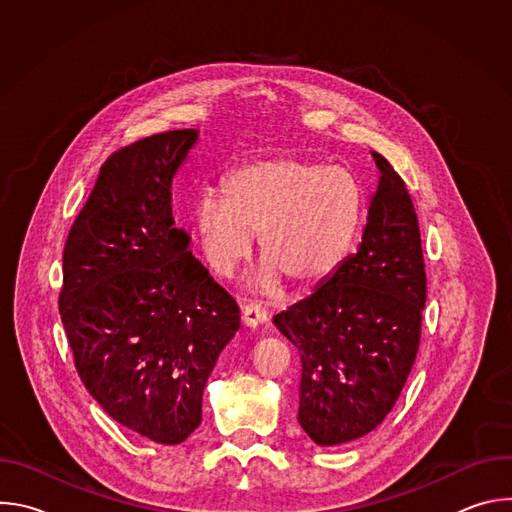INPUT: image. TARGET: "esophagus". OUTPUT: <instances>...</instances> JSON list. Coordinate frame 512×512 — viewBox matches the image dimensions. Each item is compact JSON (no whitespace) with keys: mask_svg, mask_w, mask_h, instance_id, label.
I'll use <instances>...</instances> for the list:
<instances>
[{"mask_svg":"<svg viewBox=\"0 0 512 512\" xmlns=\"http://www.w3.org/2000/svg\"><path fill=\"white\" fill-rule=\"evenodd\" d=\"M267 322V310L257 304V302H251L243 308V324L249 326V328H259Z\"/></svg>","mask_w":512,"mask_h":512,"instance_id":"esophagus-1","label":"esophagus"}]
</instances>
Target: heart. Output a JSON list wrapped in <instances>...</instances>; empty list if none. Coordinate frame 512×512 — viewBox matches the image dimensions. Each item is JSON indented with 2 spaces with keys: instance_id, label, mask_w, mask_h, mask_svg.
<instances>
[{
  "instance_id": "heart-1",
  "label": "heart",
  "mask_w": 512,
  "mask_h": 512,
  "mask_svg": "<svg viewBox=\"0 0 512 512\" xmlns=\"http://www.w3.org/2000/svg\"><path fill=\"white\" fill-rule=\"evenodd\" d=\"M221 196H200L192 221L208 265L231 275L259 235L265 259L255 287L294 291L326 283L350 257L362 225V188L340 166L275 154L233 170Z\"/></svg>"
}]
</instances>
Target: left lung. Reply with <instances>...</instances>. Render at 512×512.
<instances>
[{
    "label": "left lung",
    "instance_id": "left-lung-1",
    "mask_svg": "<svg viewBox=\"0 0 512 512\" xmlns=\"http://www.w3.org/2000/svg\"><path fill=\"white\" fill-rule=\"evenodd\" d=\"M381 172L354 255L306 300L273 316L302 358L298 421L318 446L373 431L397 403L417 356L425 263L405 182Z\"/></svg>",
    "mask_w": 512,
    "mask_h": 512
}]
</instances>
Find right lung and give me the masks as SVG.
Returning a JSON list of instances; mask_svg holds the SVG:
<instances>
[{"label": "right lung", "instance_id": "add662e5", "mask_svg": "<svg viewBox=\"0 0 512 512\" xmlns=\"http://www.w3.org/2000/svg\"><path fill=\"white\" fill-rule=\"evenodd\" d=\"M198 129L115 152L62 255L60 318L75 367L123 427L182 444L202 421V391L241 326L239 306L174 227L172 180Z\"/></svg>", "mask_w": 512, "mask_h": 512}]
</instances>
